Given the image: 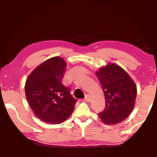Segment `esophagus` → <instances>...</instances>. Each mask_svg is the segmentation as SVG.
I'll return each instance as SVG.
<instances>
[{
    "label": "esophagus",
    "mask_w": 157,
    "mask_h": 157,
    "mask_svg": "<svg viewBox=\"0 0 157 157\" xmlns=\"http://www.w3.org/2000/svg\"><path fill=\"white\" fill-rule=\"evenodd\" d=\"M84 100H86V102H90L91 101V96L89 94H86V97H85Z\"/></svg>",
    "instance_id": "34e87169"
}]
</instances>
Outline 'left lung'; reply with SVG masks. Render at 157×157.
I'll use <instances>...</instances> for the list:
<instances>
[{"mask_svg":"<svg viewBox=\"0 0 157 157\" xmlns=\"http://www.w3.org/2000/svg\"><path fill=\"white\" fill-rule=\"evenodd\" d=\"M105 94V107L99 113L104 123L115 125L130 115L134 107L136 87L127 72L116 64H109L96 73Z\"/></svg>","mask_w":157,"mask_h":157,"instance_id":"8db88e82","label":"left lung"}]
</instances>
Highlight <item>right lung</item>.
<instances>
[{"label":"right lung","instance_id":"1","mask_svg":"<svg viewBox=\"0 0 157 157\" xmlns=\"http://www.w3.org/2000/svg\"><path fill=\"white\" fill-rule=\"evenodd\" d=\"M66 62L59 57L46 60L30 74L25 93L29 106L40 120L47 123L63 122L73 112L77 100L62 83Z\"/></svg>","mask_w":157,"mask_h":157}]
</instances>
